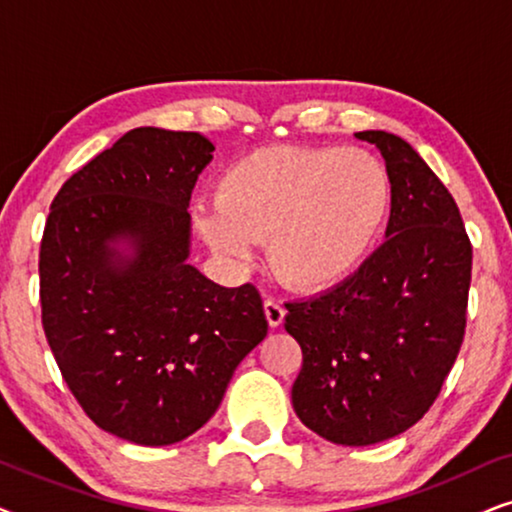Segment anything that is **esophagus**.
<instances>
[{
  "mask_svg": "<svg viewBox=\"0 0 512 512\" xmlns=\"http://www.w3.org/2000/svg\"><path fill=\"white\" fill-rule=\"evenodd\" d=\"M263 310H265V319H268V324H270V328H277V326H282V321H284V307H282V303H277L275 298H268L263 303Z\"/></svg>",
  "mask_w": 512,
  "mask_h": 512,
  "instance_id": "esophagus-1",
  "label": "esophagus"
}]
</instances>
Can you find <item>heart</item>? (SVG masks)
I'll return each mask as SVG.
<instances>
[{
	"mask_svg": "<svg viewBox=\"0 0 512 512\" xmlns=\"http://www.w3.org/2000/svg\"><path fill=\"white\" fill-rule=\"evenodd\" d=\"M394 202L387 165L366 149L268 146L235 160L195 226L223 261L242 265L265 240L270 270L298 291H326L363 268Z\"/></svg>",
	"mask_w": 512,
	"mask_h": 512,
	"instance_id": "b5f03b06",
	"label": "heart"
}]
</instances>
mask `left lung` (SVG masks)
<instances>
[{
  "instance_id": "obj_1",
  "label": "left lung",
  "mask_w": 512,
  "mask_h": 512,
  "mask_svg": "<svg viewBox=\"0 0 512 512\" xmlns=\"http://www.w3.org/2000/svg\"><path fill=\"white\" fill-rule=\"evenodd\" d=\"M394 181L387 242L347 282L286 303L303 349L293 410L335 445L408 431L440 394L464 342L473 247L459 207L405 139L356 132Z\"/></svg>"
}]
</instances>
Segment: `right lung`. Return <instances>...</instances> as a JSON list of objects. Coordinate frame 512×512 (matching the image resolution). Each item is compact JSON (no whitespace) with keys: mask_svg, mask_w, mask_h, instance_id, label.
<instances>
[{"mask_svg":"<svg viewBox=\"0 0 512 512\" xmlns=\"http://www.w3.org/2000/svg\"><path fill=\"white\" fill-rule=\"evenodd\" d=\"M212 151L200 132H125L62 184L41 237L48 347L83 412L137 445L207 424L268 335L254 284L226 289L188 263V202Z\"/></svg>","mask_w":512,"mask_h":512,"instance_id":"right-lung-1","label":"right lung"}]
</instances>
